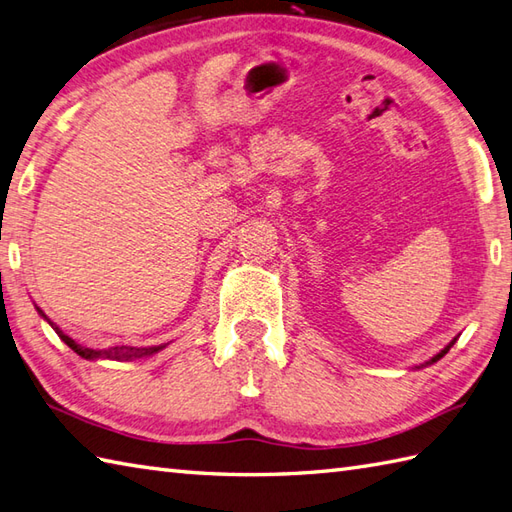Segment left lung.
<instances>
[{"label": "left lung", "instance_id": "obj_1", "mask_svg": "<svg viewBox=\"0 0 512 512\" xmlns=\"http://www.w3.org/2000/svg\"><path fill=\"white\" fill-rule=\"evenodd\" d=\"M456 342H458V337H453V339H451V342H449V344H447L445 348H442V350L438 352V355H436V357H431L429 361H425V363H423V366H431V363H436L438 359H442V357H445V355H447V352H449V348H451L453 344H456ZM423 366H420V368H423Z\"/></svg>", "mask_w": 512, "mask_h": 512}]
</instances>
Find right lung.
I'll return each instance as SVG.
<instances>
[{
    "label": "right lung",
    "instance_id": "add662e5",
    "mask_svg": "<svg viewBox=\"0 0 512 512\" xmlns=\"http://www.w3.org/2000/svg\"><path fill=\"white\" fill-rule=\"evenodd\" d=\"M37 311H39V315L41 317H45V313L39 309L37 306ZM45 320H48V317H45ZM48 324L54 328L56 331V335H59L63 342L70 346L76 355H81L83 359H118V361H129V359H140V357H149V355H155L157 350H162L164 346H149V348H135V346H111V348H102V350H98V348H87V346H83V344H78V342H74L72 337H67L59 326H56L54 322H50L48 320Z\"/></svg>",
    "mask_w": 512,
    "mask_h": 512
}]
</instances>
